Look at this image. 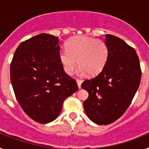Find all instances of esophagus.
<instances>
[{"mask_svg": "<svg viewBox=\"0 0 149 149\" xmlns=\"http://www.w3.org/2000/svg\"><path fill=\"white\" fill-rule=\"evenodd\" d=\"M77 86H78L79 89H81V84H82V81L81 80H79V79H77Z\"/></svg>", "mask_w": 149, "mask_h": 149, "instance_id": "obj_1", "label": "esophagus"}]
</instances>
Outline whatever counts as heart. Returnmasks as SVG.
Returning <instances> with one entry per match:
<instances>
[{
    "instance_id": "heart-1",
    "label": "heart",
    "mask_w": 149,
    "mask_h": 149,
    "mask_svg": "<svg viewBox=\"0 0 149 149\" xmlns=\"http://www.w3.org/2000/svg\"><path fill=\"white\" fill-rule=\"evenodd\" d=\"M108 55V48L104 41L86 36H76L68 39L66 49H61L58 54L59 60L67 74L73 73L77 60L79 72H87L89 75H96L102 71Z\"/></svg>"
}]
</instances>
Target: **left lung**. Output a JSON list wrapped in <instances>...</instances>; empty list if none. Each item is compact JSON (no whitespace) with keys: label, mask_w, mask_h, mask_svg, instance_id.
Listing matches in <instances>:
<instances>
[{"label":"left lung","mask_w":149,"mask_h":149,"mask_svg":"<svg viewBox=\"0 0 149 149\" xmlns=\"http://www.w3.org/2000/svg\"><path fill=\"white\" fill-rule=\"evenodd\" d=\"M109 51L106 65L98 75L84 81L81 87L89 93L84 111L98 125H109L120 118L139 88L141 68L136 51L115 36L106 34Z\"/></svg>","instance_id":"1"}]
</instances>
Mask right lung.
I'll list each match as a JSON object with an SVG mask.
<instances>
[{
  "instance_id": "1",
  "label": "right lung",
  "mask_w": 149,
  "mask_h": 149,
  "mask_svg": "<svg viewBox=\"0 0 149 149\" xmlns=\"http://www.w3.org/2000/svg\"><path fill=\"white\" fill-rule=\"evenodd\" d=\"M59 37L41 33L21 43L10 65L17 101L30 118L47 124L56 119L63 101L78 89L59 60Z\"/></svg>"
}]
</instances>
